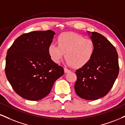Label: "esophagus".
Returning <instances> with one entry per match:
<instances>
[{
  "instance_id": "esophagus-1",
  "label": "esophagus",
  "mask_w": 125,
  "mask_h": 125,
  "mask_svg": "<svg viewBox=\"0 0 125 125\" xmlns=\"http://www.w3.org/2000/svg\"><path fill=\"white\" fill-rule=\"evenodd\" d=\"M64 73H69V72H70V70L67 68H64Z\"/></svg>"
}]
</instances>
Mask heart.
I'll list each match as a JSON object with an SVG mask.
<instances>
[{
    "label": "heart",
    "mask_w": 125,
    "mask_h": 125,
    "mask_svg": "<svg viewBox=\"0 0 125 125\" xmlns=\"http://www.w3.org/2000/svg\"><path fill=\"white\" fill-rule=\"evenodd\" d=\"M58 44L52 43L48 47L51 59L59 63L65 53L67 64L76 68L86 65L92 59L95 50V43L92 40L73 32L61 34L58 38Z\"/></svg>",
    "instance_id": "heart-1"
}]
</instances>
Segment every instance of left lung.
Wrapping results in <instances>:
<instances>
[{
    "label": "left lung",
    "mask_w": 125,
    "mask_h": 125,
    "mask_svg": "<svg viewBox=\"0 0 125 125\" xmlns=\"http://www.w3.org/2000/svg\"><path fill=\"white\" fill-rule=\"evenodd\" d=\"M88 33L95 43V52L86 65L76 70L74 89L82 98L95 100L109 93L118 77V55L115 48L104 36L96 32Z\"/></svg>",
    "instance_id": "8db88e82"
}]
</instances>
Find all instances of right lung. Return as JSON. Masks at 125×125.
<instances>
[{
  "mask_svg": "<svg viewBox=\"0 0 125 125\" xmlns=\"http://www.w3.org/2000/svg\"><path fill=\"white\" fill-rule=\"evenodd\" d=\"M54 31H32L14 41L6 58V76L18 95L38 101L48 95L64 69L51 59L48 47Z\"/></svg>",
  "mask_w": 125,
  "mask_h": 125,
  "instance_id": "add662e5",
  "label": "right lung"
}]
</instances>
